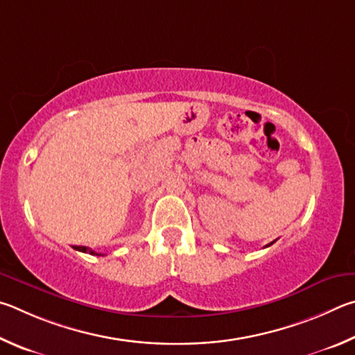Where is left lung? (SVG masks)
Returning <instances> with one entry per match:
<instances>
[{"mask_svg": "<svg viewBox=\"0 0 355 355\" xmlns=\"http://www.w3.org/2000/svg\"><path fill=\"white\" fill-rule=\"evenodd\" d=\"M275 241H276V240H275ZM275 241H271V243H270V245H266V248H268V246H271L272 243H275Z\"/></svg>", "mask_w": 355, "mask_h": 355, "instance_id": "1", "label": "left lung"}]
</instances>
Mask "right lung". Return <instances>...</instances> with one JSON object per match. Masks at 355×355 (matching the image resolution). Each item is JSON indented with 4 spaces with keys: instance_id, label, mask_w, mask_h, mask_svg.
I'll list each match as a JSON object with an SVG mask.
<instances>
[{
    "instance_id": "1",
    "label": "right lung",
    "mask_w": 355,
    "mask_h": 355,
    "mask_svg": "<svg viewBox=\"0 0 355 355\" xmlns=\"http://www.w3.org/2000/svg\"><path fill=\"white\" fill-rule=\"evenodd\" d=\"M74 250L76 251H80V252H87V254H92V256H104V254H99V252H95L93 250H90V248L87 246H73Z\"/></svg>"
}]
</instances>
